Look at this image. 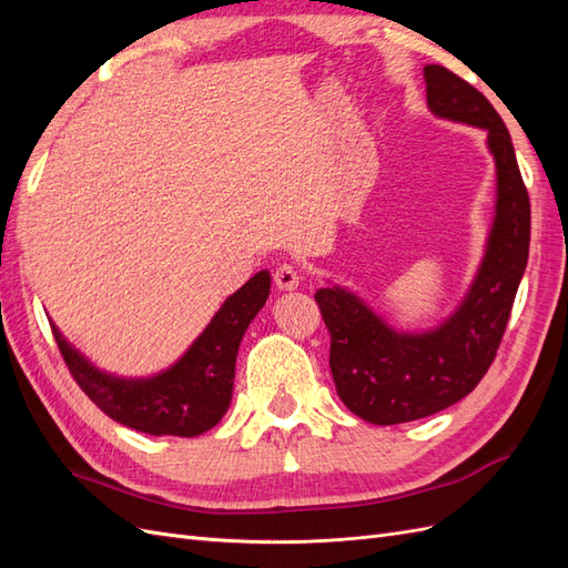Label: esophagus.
Listing matches in <instances>:
<instances>
[{
  "instance_id": "1",
  "label": "esophagus",
  "mask_w": 568,
  "mask_h": 568,
  "mask_svg": "<svg viewBox=\"0 0 568 568\" xmlns=\"http://www.w3.org/2000/svg\"><path fill=\"white\" fill-rule=\"evenodd\" d=\"M272 280H274V286H277L280 291H294L301 284V272H298L296 265L284 263V265L274 270Z\"/></svg>"
}]
</instances>
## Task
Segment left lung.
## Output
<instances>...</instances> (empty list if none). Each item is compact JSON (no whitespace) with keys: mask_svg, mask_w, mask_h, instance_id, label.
I'll return each mask as SVG.
<instances>
[{"mask_svg":"<svg viewBox=\"0 0 568 568\" xmlns=\"http://www.w3.org/2000/svg\"><path fill=\"white\" fill-rule=\"evenodd\" d=\"M424 80L436 115L488 132L497 165L495 225L467 301L436 332L395 334L348 291L334 286L315 294L332 334L338 398L353 415L382 426L436 415L478 386L500 348L528 263L530 201L503 118L448 68L426 65Z\"/></svg>","mask_w":568,"mask_h":568,"instance_id":"left-lung-1","label":"left lung"}]
</instances>
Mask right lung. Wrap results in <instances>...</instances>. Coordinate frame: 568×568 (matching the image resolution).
Listing matches in <instances>:
<instances>
[{"mask_svg":"<svg viewBox=\"0 0 568 568\" xmlns=\"http://www.w3.org/2000/svg\"><path fill=\"white\" fill-rule=\"evenodd\" d=\"M267 294L270 274L263 270L225 301L173 369L142 382L115 379L94 369L68 346L54 324L51 332L75 384L111 419L151 436L194 438L213 428L227 412L239 343Z\"/></svg>","mask_w":568,"mask_h":568,"instance_id":"1","label":"right lung"}]
</instances>
